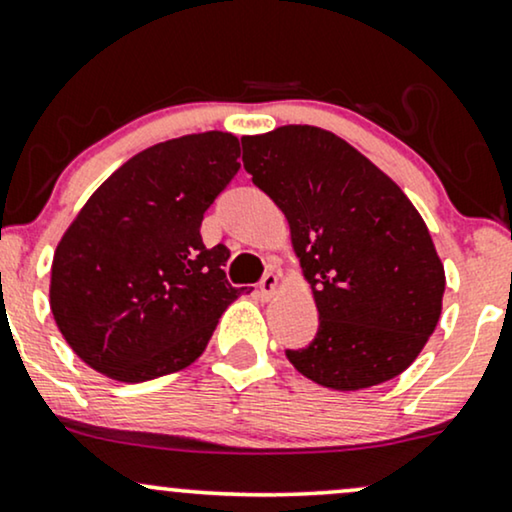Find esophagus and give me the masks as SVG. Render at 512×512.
Masks as SVG:
<instances>
[{
  "label": "esophagus",
  "instance_id": "34e87169",
  "mask_svg": "<svg viewBox=\"0 0 512 512\" xmlns=\"http://www.w3.org/2000/svg\"><path fill=\"white\" fill-rule=\"evenodd\" d=\"M276 288H278V276L274 274V271H267V274H264V278L260 281V293L269 300V297L276 293Z\"/></svg>",
  "mask_w": 512,
  "mask_h": 512
}]
</instances>
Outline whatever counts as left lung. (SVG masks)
<instances>
[{
    "instance_id": "1",
    "label": "left lung",
    "mask_w": 512,
    "mask_h": 512,
    "mask_svg": "<svg viewBox=\"0 0 512 512\" xmlns=\"http://www.w3.org/2000/svg\"><path fill=\"white\" fill-rule=\"evenodd\" d=\"M252 184L281 208L312 286L319 331L286 357L340 392L406 371L439 321L444 264L428 226L366 155L321 127L243 137Z\"/></svg>"
}]
</instances>
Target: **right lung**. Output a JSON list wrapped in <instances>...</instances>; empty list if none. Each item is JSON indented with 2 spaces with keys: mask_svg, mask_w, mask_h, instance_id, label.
<instances>
[{
  "mask_svg": "<svg viewBox=\"0 0 512 512\" xmlns=\"http://www.w3.org/2000/svg\"><path fill=\"white\" fill-rule=\"evenodd\" d=\"M229 132L163 141L92 193L51 262L49 304L84 364L120 383L191 366L243 293L226 281L229 248H205V210L236 172ZM250 293V290H245Z\"/></svg>",
  "mask_w": 512,
  "mask_h": 512,
  "instance_id": "add662e5",
  "label": "right lung"
}]
</instances>
